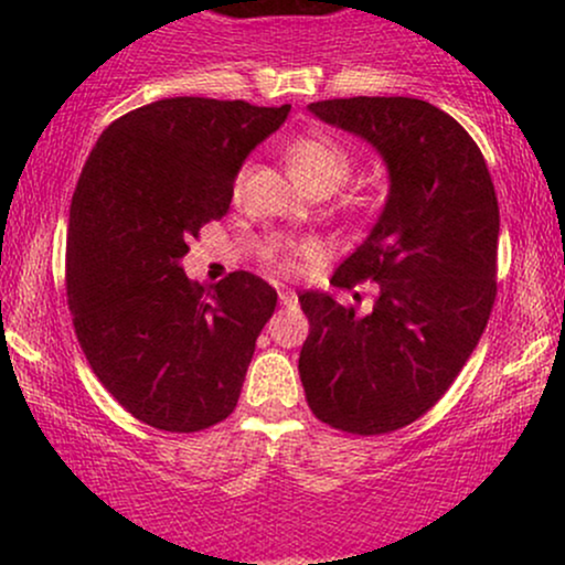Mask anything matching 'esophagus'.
Wrapping results in <instances>:
<instances>
[{
    "label": "esophagus",
    "mask_w": 565,
    "mask_h": 565,
    "mask_svg": "<svg viewBox=\"0 0 565 565\" xmlns=\"http://www.w3.org/2000/svg\"><path fill=\"white\" fill-rule=\"evenodd\" d=\"M278 300H281L284 308H297V295L291 289L278 291Z\"/></svg>",
    "instance_id": "obj_1"
}]
</instances>
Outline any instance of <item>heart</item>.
<instances>
[{
  "label": "heart",
  "instance_id": "1",
  "mask_svg": "<svg viewBox=\"0 0 565 565\" xmlns=\"http://www.w3.org/2000/svg\"><path fill=\"white\" fill-rule=\"evenodd\" d=\"M287 161L295 178L308 188L310 193H332L340 188L353 172V153L334 135L313 132L295 138L287 146ZM244 174L233 180V191H242ZM289 268V263H284Z\"/></svg>",
  "mask_w": 565,
  "mask_h": 565
}]
</instances>
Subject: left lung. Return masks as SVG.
I'll use <instances>...</instances> for the list:
<instances>
[{
	"mask_svg": "<svg viewBox=\"0 0 565 565\" xmlns=\"http://www.w3.org/2000/svg\"><path fill=\"white\" fill-rule=\"evenodd\" d=\"M308 108L372 142L391 172L372 233L332 276L340 289L377 281L374 308L300 295L310 412L334 430L380 436L436 406L481 340L497 297V193L476 140L430 103L361 95Z\"/></svg>",
	"mask_w": 565,
	"mask_h": 565,
	"instance_id": "obj_1",
	"label": "left lung"
}]
</instances>
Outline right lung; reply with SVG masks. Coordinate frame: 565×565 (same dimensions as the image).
Returning <instances> with one entry per match:
<instances>
[{"instance_id":"1","label":"right lung","mask_w":565,"mask_h":565,"mask_svg":"<svg viewBox=\"0 0 565 565\" xmlns=\"http://www.w3.org/2000/svg\"><path fill=\"white\" fill-rule=\"evenodd\" d=\"M289 106L164 97L116 119L84 164L68 217L76 340L140 423L196 433L236 408L276 289L236 270L188 281V238L228 212L244 159Z\"/></svg>"}]
</instances>
